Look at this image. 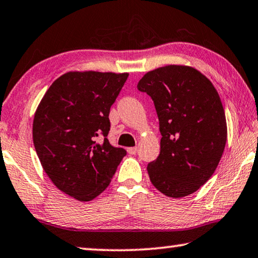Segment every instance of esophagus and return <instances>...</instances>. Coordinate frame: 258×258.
Segmentation results:
<instances>
[{"label": "esophagus", "instance_id": "esophagus-1", "mask_svg": "<svg viewBox=\"0 0 258 258\" xmlns=\"http://www.w3.org/2000/svg\"><path fill=\"white\" fill-rule=\"evenodd\" d=\"M130 155H136L138 153V147H131V148L127 149Z\"/></svg>", "mask_w": 258, "mask_h": 258}]
</instances>
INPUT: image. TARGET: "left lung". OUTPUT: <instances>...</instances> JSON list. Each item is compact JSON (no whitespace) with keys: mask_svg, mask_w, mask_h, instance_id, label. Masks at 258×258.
Wrapping results in <instances>:
<instances>
[{"mask_svg":"<svg viewBox=\"0 0 258 258\" xmlns=\"http://www.w3.org/2000/svg\"><path fill=\"white\" fill-rule=\"evenodd\" d=\"M138 89L154 101L162 134L161 153L147 166L151 183L169 198L193 194L214 174L226 145L217 91L206 76L185 65L147 72Z\"/></svg>","mask_w":258,"mask_h":258,"instance_id":"obj_1","label":"left lung"}]
</instances>
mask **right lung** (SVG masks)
I'll list each match as a JSON object with an SVG mask.
<instances>
[{"mask_svg": "<svg viewBox=\"0 0 258 258\" xmlns=\"http://www.w3.org/2000/svg\"><path fill=\"white\" fill-rule=\"evenodd\" d=\"M128 73L68 72L51 84L36 109L33 144L54 185L78 201L99 196L126 150L110 145V108Z\"/></svg>", "mask_w": 258, "mask_h": 258, "instance_id": "add662e5", "label": "right lung"}]
</instances>
